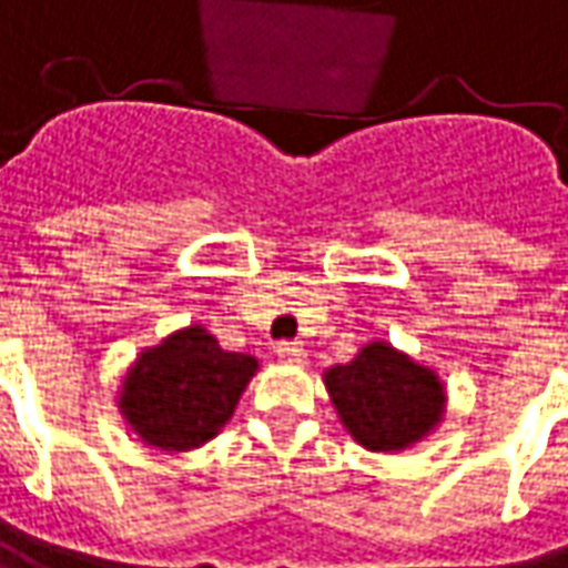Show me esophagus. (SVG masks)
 <instances>
[{
	"mask_svg": "<svg viewBox=\"0 0 568 568\" xmlns=\"http://www.w3.org/2000/svg\"><path fill=\"white\" fill-rule=\"evenodd\" d=\"M277 358L287 362V365H303L306 362V346L300 339H281L275 346Z\"/></svg>",
	"mask_w": 568,
	"mask_h": 568,
	"instance_id": "34e87169",
	"label": "esophagus"
}]
</instances>
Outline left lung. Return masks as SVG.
Wrapping results in <instances>:
<instances>
[{"instance_id": "obj_1", "label": "left lung", "mask_w": 568, "mask_h": 568, "mask_svg": "<svg viewBox=\"0 0 568 568\" xmlns=\"http://www.w3.org/2000/svg\"><path fill=\"white\" fill-rule=\"evenodd\" d=\"M324 386L349 436L367 452H402L429 436L445 410L439 374L389 343H367L349 365L324 371Z\"/></svg>"}]
</instances>
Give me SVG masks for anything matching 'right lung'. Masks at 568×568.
<instances>
[{
    "label": "right lung",
    "instance_id": "add662e5",
    "mask_svg": "<svg viewBox=\"0 0 568 568\" xmlns=\"http://www.w3.org/2000/svg\"><path fill=\"white\" fill-rule=\"evenodd\" d=\"M260 362L225 352L201 324L144 349L126 371L120 414L139 439L160 452H191L219 436Z\"/></svg>",
    "mask_w": 568,
    "mask_h": 568
}]
</instances>
